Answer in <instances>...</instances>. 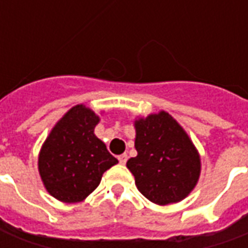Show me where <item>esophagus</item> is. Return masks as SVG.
<instances>
[{
	"label": "esophagus",
	"instance_id": "obj_1",
	"mask_svg": "<svg viewBox=\"0 0 248 248\" xmlns=\"http://www.w3.org/2000/svg\"><path fill=\"white\" fill-rule=\"evenodd\" d=\"M118 161L121 165H124L127 162V154H122V155L118 156Z\"/></svg>",
	"mask_w": 248,
	"mask_h": 248
}]
</instances>
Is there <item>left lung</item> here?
Instances as JSON below:
<instances>
[{"instance_id":"1","label":"left lung","mask_w":248,"mask_h":248,"mask_svg":"<svg viewBox=\"0 0 248 248\" xmlns=\"http://www.w3.org/2000/svg\"><path fill=\"white\" fill-rule=\"evenodd\" d=\"M135 131L138 155L127 161V169L138 190L156 204L182 201L201 172V159L186 131L166 111L135 121Z\"/></svg>"}]
</instances>
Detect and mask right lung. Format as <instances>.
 I'll list each match as a JSON object with an SVG mask.
<instances>
[{"label":"right lung","mask_w":248,"mask_h":248,"mask_svg":"<svg viewBox=\"0 0 248 248\" xmlns=\"http://www.w3.org/2000/svg\"><path fill=\"white\" fill-rule=\"evenodd\" d=\"M98 122L94 111L77 105L58 121L41 149L42 182L61 202L83 201L97 188L103 172L118 163L94 135Z\"/></svg>","instance_id":"add662e5"}]
</instances>
